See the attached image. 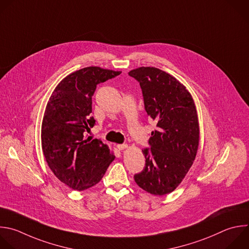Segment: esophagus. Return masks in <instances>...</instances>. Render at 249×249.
Listing matches in <instances>:
<instances>
[{"instance_id": "obj_1", "label": "esophagus", "mask_w": 249, "mask_h": 249, "mask_svg": "<svg viewBox=\"0 0 249 249\" xmlns=\"http://www.w3.org/2000/svg\"><path fill=\"white\" fill-rule=\"evenodd\" d=\"M127 147H128V144H126V143L117 144V148H118L119 150H123V149H125V148H127Z\"/></svg>"}]
</instances>
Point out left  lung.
I'll return each mask as SVG.
<instances>
[{"label": "left lung", "mask_w": 249, "mask_h": 249, "mask_svg": "<svg viewBox=\"0 0 249 249\" xmlns=\"http://www.w3.org/2000/svg\"><path fill=\"white\" fill-rule=\"evenodd\" d=\"M129 75L142 89L146 114L156 121L142 149L144 168L135 174L137 185L154 196L173 192L194 163L199 142L196 106L186 87L170 74L155 67H139Z\"/></svg>", "instance_id": "obj_1"}]
</instances>
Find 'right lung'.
I'll use <instances>...</instances> for the list:
<instances>
[{
    "instance_id": "1",
    "label": "right lung",
    "mask_w": 249,
    "mask_h": 249,
    "mask_svg": "<svg viewBox=\"0 0 249 249\" xmlns=\"http://www.w3.org/2000/svg\"><path fill=\"white\" fill-rule=\"evenodd\" d=\"M121 71L90 66L66 76L54 89L42 123V149L55 177L77 191L97 185L115 156L100 139L84 138L94 127L92 97L97 85Z\"/></svg>"
}]
</instances>
